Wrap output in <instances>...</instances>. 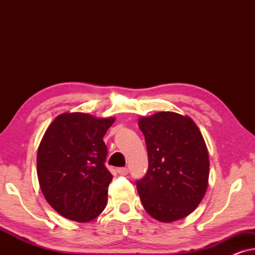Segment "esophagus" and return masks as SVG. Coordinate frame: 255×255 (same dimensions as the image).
I'll return each mask as SVG.
<instances>
[{
	"label": "esophagus",
	"mask_w": 255,
	"mask_h": 255,
	"mask_svg": "<svg viewBox=\"0 0 255 255\" xmlns=\"http://www.w3.org/2000/svg\"><path fill=\"white\" fill-rule=\"evenodd\" d=\"M117 172L120 175H128V169L127 168V167H122V168H118Z\"/></svg>",
	"instance_id": "34e87169"
}]
</instances>
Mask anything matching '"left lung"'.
<instances>
[{
    "label": "left lung",
    "mask_w": 255,
    "mask_h": 255,
    "mask_svg": "<svg viewBox=\"0 0 255 255\" xmlns=\"http://www.w3.org/2000/svg\"><path fill=\"white\" fill-rule=\"evenodd\" d=\"M148 170L137 182L142 207L156 221L172 223L198 207L209 184V153L200 128L189 116L159 111L139 117Z\"/></svg>",
    "instance_id": "obj_1"
}]
</instances>
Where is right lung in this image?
<instances>
[{
    "instance_id": "add662e5",
    "label": "right lung",
    "mask_w": 255,
    "mask_h": 255,
    "mask_svg": "<svg viewBox=\"0 0 255 255\" xmlns=\"http://www.w3.org/2000/svg\"><path fill=\"white\" fill-rule=\"evenodd\" d=\"M115 120L64 113L45 131L37 153L38 181L45 200L62 217L87 223L106 208L113 175L104 166L103 137Z\"/></svg>"
}]
</instances>
